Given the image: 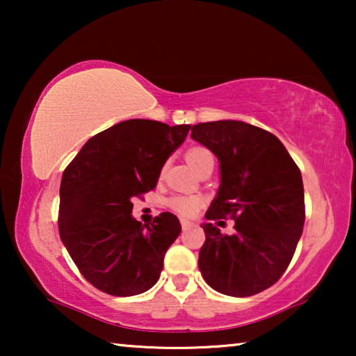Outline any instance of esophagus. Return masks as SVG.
Masks as SVG:
<instances>
[{
	"mask_svg": "<svg viewBox=\"0 0 356 356\" xmlns=\"http://www.w3.org/2000/svg\"><path fill=\"white\" fill-rule=\"evenodd\" d=\"M194 225L193 222H189V220H181V228L183 230H188V228H191Z\"/></svg>",
	"mask_w": 356,
	"mask_h": 356,
	"instance_id": "34e87169",
	"label": "esophagus"
}]
</instances>
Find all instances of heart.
<instances>
[{
	"mask_svg": "<svg viewBox=\"0 0 356 356\" xmlns=\"http://www.w3.org/2000/svg\"><path fill=\"white\" fill-rule=\"evenodd\" d=\"M209 157H212V154L204 147H193L186 152V160L189 167L193 170ZM167 206L172 209L173 212L179 213V216L193 217L196 216L199 207H201V199L197 196H184V194H177V196H172L170 199H167Z\"/></svg>",
	"mask_w": 356,
	"mask_h": 356,
	"instance_id": "obj_1",
	"label": "heart"
}]
</instances>
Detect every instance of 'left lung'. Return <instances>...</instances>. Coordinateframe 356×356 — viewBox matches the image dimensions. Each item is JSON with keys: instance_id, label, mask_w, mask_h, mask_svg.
<instances>
[{"instance_id": "obj_1", "label": "left lung", "mask_w": 356, "mask_h": 356, "mask_svg": "<svg viewBox=\"0 0 356 356\" xmlns=\"http://www.w3.org/2000/svg\"><path fill=\"white\" fill-rule=\"evenodd\" d=\"M191 138L220 162V188L207 220L230 217L235 235L204 223L199 270L213 290L251 296L284 275L305 225L301 172L269 131L243 121L194 124Z\"/></svg>"}]
</instances>
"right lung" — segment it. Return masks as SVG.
Segmentation results:
<instances>
[{"instance_id":"obj_1","label":"right lung","mask_w":356,"mask_h":356,"mask_svg":"<svg viewBox=\"0 0 356 356\" xmlns=\"http://www.w3.org/2000/svg\"><path fill=\"white\" fill-rule=\"evenodd\" d=\"M189 128L121 121L87 140L63 172L61 241L84 279L104 293L133 296L157 284L165 252L181 225L170 212L143 225L131 216V201L155 188L163 163Z\"/></svg>"}]
</instances>
